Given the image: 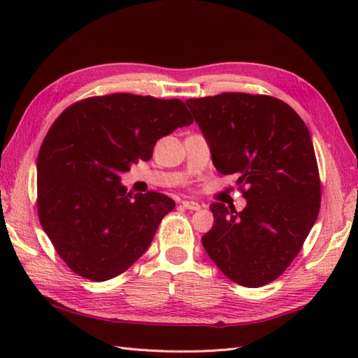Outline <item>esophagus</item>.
Returning <instances> with one entry per match:
<instances>
[{
    "label": "esophagus",
    "mask_w": 358,
    "mask_h": 358,
    "mask_svg": "<svg viewBox=\"0 0 358 358\" xmlns=\"http://www.w3.org/2000/svg\"><path fill=\"white\" fill-rule=\"evenodd\" d=\"M183 206L186 208V209H191V210H199V209H201V206L196 201H192V200H185L183 203Z\"/></svg>",
    "instance_id": "34e87169"
}]
</instances>
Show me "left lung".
<instances>
[{
  "label": "left lung",
  "mask_w": 358,
  "mask_h": 358,
  "mask_svg": "<svg viewBox=\"0 0 358 358\" xmlns=\"http://www.w3.org/2000/svg\"><path fill=\"white\" fill-rule=\"evenodd\" d=\"M186 104L223 175L237 173L241 212L212 203L203 246L234 283L260 287L283 273L320 212L322 183L313 140L291 106L269 95L224 92Z\"/></svg>",
  "instance_id": "obj_1"
}]
</instances>
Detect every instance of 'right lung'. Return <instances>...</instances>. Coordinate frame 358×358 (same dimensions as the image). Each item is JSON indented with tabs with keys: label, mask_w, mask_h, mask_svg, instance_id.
Instances as JSON below:
<instances>
[{
	"label": "right lung",
	"mask_w": 358,
	"mask_h": 358,
	"mask_svg": "<svg viewBox=\"0 0 358 358\" xmlns=\"http://www.w3.org/2000/svg\"><path fill=\"white\" fill-rule=\"evenodd\" d=\"M192 121L178 98L109 94L73 103L50 126L36 159L38 218L75 273L115 278L146 252L175 203L154 191L132 195L120 173Z\"/></svg>",
	"instance_id": "add662e5"
}]
</instances>
